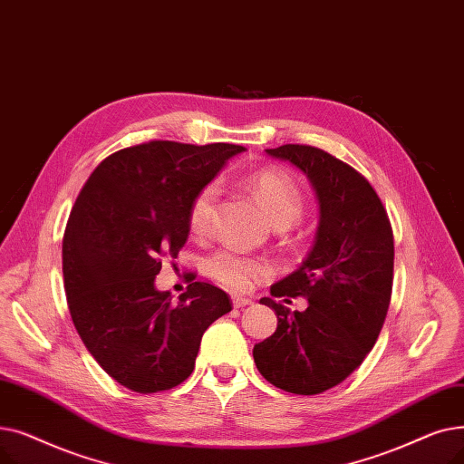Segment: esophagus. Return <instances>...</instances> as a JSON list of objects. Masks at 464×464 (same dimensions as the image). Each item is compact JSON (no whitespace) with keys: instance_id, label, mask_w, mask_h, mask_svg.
<instances>
[{"instance_id":"1","label":"esophagus","mask_w":464,"mask_h":464,"mask_svg":"<svg viewBox=\"0 0 464 464\" xmlns=\"http://www.w3.org/2000/svg\"><path fill=\"white\" fill-rule=\"evenodd\" d=\"M232 304H234V307H246V305H251L253 300L247 296H241V295H232Z\"/></svg>"}]
</instances>
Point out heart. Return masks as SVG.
<instances>
[{
  "label": "heart",
  "instance_id": "1",
  "mask_svg": "<svg viewBox=\"0 0 464 464\" xmlns=\"http://www.w3.org/2000/svg\"><path fill=\"white\" fill-rule=\"evenodd\" d=\"M249 185L272 225L291 227L300 218L304 202L291 175L279 169H262L251 175ZM217 196V183L206 185L196 194L188 213V223L194 232H206L209 228ZM208 270L217 281L232 289H249L260 276L268 272V264L227 247L209 256Z\"/></svg>",
  "mask_w": 464,
  "mask_h": 464
}]
</instances>
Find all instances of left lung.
I'll list each match as a JSON object with an SVG mask.
<instances>
[{"instance_id": "left-lung-1", "label": "left lung", "mask_w": 464, "mask_h": 464, "mask_svg": "<svg viewBox=\"0 0 464 464\" xmlns=\"http://www.w3.org/2000/svg\"><path fill=\"white\" fill-rule=\"evenodd\" d=\"M310 183L319 223L300 268L272 296H304V312L260 298L277 317L276 333L253 347L258 372L295 394H319L355 372L376 343L389 310L394 244L376 190L351 166L317 147L266 149Z\"/></svg>"}]
</instances>
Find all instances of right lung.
Wrapping results in <instances>:
<instances>
[{
	"label": "right lung",
	"instance_id": "1",
	"mask_svg": "<svg viewBox=\"0 0 464 464\" xmlns=\"http://www.w3.org/2000/svg\"><path fill=\"white\" fill-rule=\"evenodd\" d=\"M246 147L149 141L107 157L84 183L62 241L63 286L77 333L121 385L159 392L194 370L208 326L232 310L194 281L173 302L159 291L162 255L178 256L192 200Z\"/></svg>",
	"mask_w": 464,
	"mask_h": 464
}]
</instances>
